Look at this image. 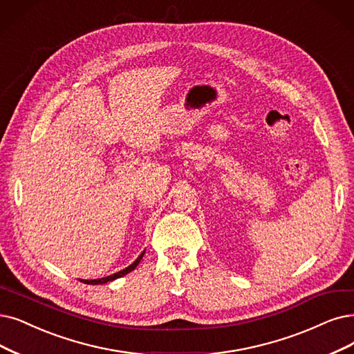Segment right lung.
<instances>
[{
    "label": "right lung",
    "instance_id": "obj_1",
    "mask_svg": "<svg viewBox=\"0 0 354 354\" xmlns=\"http://www.w3.org/2000/svg\"><path fill=\"white\" fill-rule=\"evenodd\" d=\"M144 254H145V250H144V252L140 254V256L129 266V267H126V268H123V270H120L119 273H115V274H110V276H107V277H103V279H94V280H81L82 283H87V285H104V283H107V281H111V280H115V279H119V277H122V276H124V274H128L129 272H132V270H135L136 268V266L139 264V261L142 260V257H144Z\"/></svg>",
    "mask_w": 354,
    "mask_h": 354
}]
</instances>
